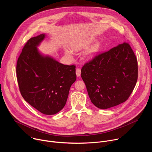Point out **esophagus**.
I'll use <instances>...</instances> for the list:
<instances>
[{"instance_id":"obj_1","label":"esophagus","mask_w":152,"mask_h":152,"mask_svg":"<svg viewBox=\"0 0 152 152\" xmlns=\"http://www.w3.org/2000/svg\"><path fill=\"white\" fill-rule=\"evenodd\" d=\"M80 73H81L80 69H76V74L77 77H80Z\"/></svg>"}]
</instances>
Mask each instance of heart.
I'll use <instances>...</instances> for the list:
<instances>
[{"instance_id": "obj_1", "label": "heart", "mask_w": 152, "mask_h": 152, "mask_svg": "<svg viewBox=\"0 0 152 152\" xmlns=\"http://www.w3.org/2000/svg\"><path fill=\"white\" fill-rule=\"evenodd\" d=\"M93 42V40L91 39H86L85 41L82 42L81 44H80L78 46H76V48H73V50L76 52L79 51L81 49H86L90 46V45ZM98 50V45L97 44H94L93 46H91L87 50H86L84 55H83V59L85 61H89L92 59L97 53V52ZM66 55L70 59L73 58V53L72 52L69 50H66V52H65Z\"/></svg>"}]
</instances>
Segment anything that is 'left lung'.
Instances as JSON below:
<instances>
[{
	"mask_svg": "<svg viewBox=\"0 0 152 152\" xmlns=\"http://www.w3.org/2000/svg\"><path fill=\"white\" fill-rule=\"evenodd\" d=\"M81 77L91 102L106 110L124 102L132 93L138 79L137 59L124 42L86 63Z\"/></svg>",
	"mask_w": 152,
	"mask_h": 152,
	"instance_id": "1",
	"label": "left lung"
}]
</instances>
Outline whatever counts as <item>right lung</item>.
I'll list each match as a JSON object with an SVG mask.
<instances>
[{
	"label": "right lung",
	"instance_id": "add662e5",
	"mask_svg": "<svg viewBox=\"0 0 152 152\" xmlns=\"http://www.w3.org/2000/svg\"><path fill=\"white\" fill-rule=\"evenodd\" d=\"M46 37L42 34L28 41L18 59L16 72L23 99L42 114L50 115L66 105L76 75L75 66L62 64L39 50Z\"/></svg>",
	"mask_w": 152,
	"mask_h": 152
}]
</instances>
